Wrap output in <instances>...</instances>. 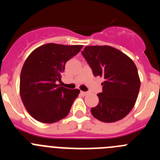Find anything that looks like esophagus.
<instances>
[{
    "instance_id": "34e87169",
    "label": "esophagus",
    "mask_w": 160,
    "mask_h": 160,
    "mask_svg": "<svg viewBox=\"0 0 160 160\" xmlns=\"http://www.w3.org/2000/svg\"><path fill=\"white\" fill-rule=\"evenodd\" d=\"M81 94H82V95H87V94H88V93H87V92H86V91H81Z\"/></svg>"
}]
</instances>
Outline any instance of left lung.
Returning <instances> with one entry per match:
<instances>
[{"instance_id": "1", "label": "left lung", "mask_w": 160, "mask_h": 160, "mask_svg": "<svg viewBox=\"0 0 160 160\" xmlns=\"http://www.w3.org/2000/svg\"><path fill=\"white\" fill-rule=\"evenodd\" d=\"M82 54L95 77H103L99 102L90 111L104 122H114L127 116L135 106L140 80L134 62L118 49L108 46H86Z\"/></svg>"}]
</instances>
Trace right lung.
Wrapping results in <instances>:
<instances>
[{
  "label": "right lung",
  "instance_id": "right-lung-1",
  "mask_svg": "<svg viewBox=\"0 0 160 160\" xmlns=\"http://www.w3.org/2000/svg\"><path fill=\"white\" fill-rule=\"evenodd\" d=\"M82 46L49 43L29 54L20 77V94L32 118L53 123L66 117L80 90L58 85L61 82L67 61L75 56Z\"/></svg>",
  "mask_w": 160,
  "mask_h": 160
}]
</instances>
